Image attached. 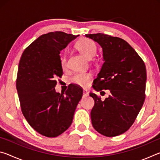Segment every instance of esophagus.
I'll return each instance as SVG.
<instances>
[{
    "label": "esophagus",
    "mask_w": 160,
    "mask_h": 160,
    "mask_svg": "<svg viewBox=\"0 0 160 160\" xmlns=\"http://www.w3.org/2000/svg\"><path fill=\"white\" fill-rule=\"evenodd\" d=\"M88 91L87 90H83V96H88Z\"/></svg>",
    "instance_id": "esophagus-1"
}]
</instances>
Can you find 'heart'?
<instances>
[{"label":"heart","mask_w":160,"mask_h":160,"mask_svg":"<svg viewBox=\"0 0 160 160\" xmlns=\"http://www.w3.org/2000/svg\"><path fill=\"white\" fill-rule=\"evenodd\" d=\"M75 47L88 58H92L96 53L97 47L93 41L88 38H81L75 43ZM60 64L62 68H65L67 65V58L65 54H62L60 57ZM92 78L90 72H84L75 74L71 78V82L81 87H87L90 84Z\"/></svg>","instance_id":"obj_1"}]
</instances>
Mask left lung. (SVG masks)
I'll list each match as a JSON object with an SVG mask.
<instances>
[{
  "label": "left lung",
  "mask_w": 160,
  "mask_h": 160,
  "mask_svg": "<svg viewBox=\"0 0 160 160\" xmlns=\"http://www.w3.org/2000/svg\"><path fill=\"white\" fill-rule=\"evenodd\" d=\"M101 46L103 63L94 80L93 88L100 94L109 90V97L90 93L94 100L91 111L94 128L104 136L125 132L136 118L145 99L147 80L145 65L128 42L121 38L98 33L85 34Z\"/></svg>",
  "instance_id": "left-lung-1"
}]
</instances>
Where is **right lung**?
<instances>
[{
	"mask_svg": "<svg viewBox=\"0 0 160 160\" xmlns=\"http://www.w3.org/2000/svg\"><path fill=\"white\" fill-rule=\"evenodd\" d=\"M75 35L53 32L41 35L22 54L16 80L21 110L32 128L48 138L57 137L71 125L83 90L69 85L66 93L56 92L61 78L60 51Z\"/></svg>",
	"mask_w": 160,
	"mask_h": 160,
	"instance_id": "obj_1",
	"label": "right lung"
}]
</instances>
